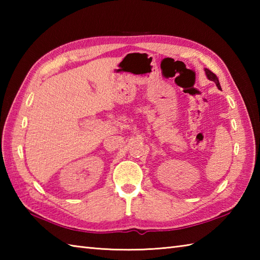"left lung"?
Instances as JSON below:
<instances>
[{"label":"left lung","mask_w":260,"mask_h":260,"mask_svg":"<svg viewBox=\"0 0 260 260\" xmlns=\"http://www.w3.org/2000/svg\"><path fill=\"white\" fill-rule=\"evenodd\" d=\"M204 71H206V75H207V77H208V79L209 80H211V81H213V82H215V85H217V87H218V89H220L221 90V86H220V84H219V79H218V77L215 76L211 70H209V69H204Z\"/></svg>","instance_id":"1"}]
</instances>
